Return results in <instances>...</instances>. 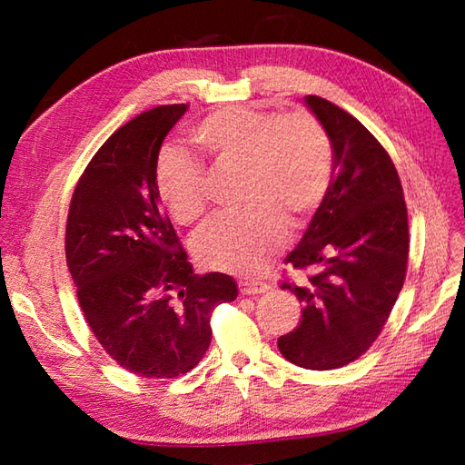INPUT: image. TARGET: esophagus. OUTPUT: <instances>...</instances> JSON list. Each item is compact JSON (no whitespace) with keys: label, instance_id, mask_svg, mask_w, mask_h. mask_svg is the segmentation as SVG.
Segmentation results:
<instances>
[{"label":"esophagus","instance_id":"obj_1","mask_svg":"<svg viewBox=\"0 0 465 465\" xmlns=\"http://www.w3.org/2000/svg\"><path fill=\"white\" fill-rule=\"evenodd\" d=\"M270 288H268V283H263V282H252V283H240V292H242V295H262V293H265L268 292Z\"/></svg>","mask_w":465,"mask_h":465}]
</instances>
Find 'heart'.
<instances>
[{
	"label": "heart",
	"mask_w": 465,
	"mask_h": 465,
	"mask_svg": "<svg viewBox=\"0 0 465 465\" xmlns=\"http://www.w3.org/2000/svg\"><path fill=\"white\" fill-rule=\"evenodd\" d=\"M193 142L220 170H242L240 197L252 210L223 215L197 235L193 252L205 268L252 275L288 242L323 202L333 172L330 135L310 112L275 114L225 105L193 127ZM155 187L175 222H200L207 210L203 165L177 147H163Z\"/></svg>",
	"instance_id": "1"
}]
</instances>
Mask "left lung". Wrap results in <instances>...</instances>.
Listing matches in <instances>:
<instances>
[{"label": "left lung", "instance_id": "8db88e82", "mask_svg": "<svg viewBox=\"0 0 465 465\" xmlns=\"http://www.w3.org/2000/svg\"><path fill=\"white\" fill-rule=\"evenodd\" d=\"M305 105L330 135L333 180L285 263L312 268L305 285L282 283L303 305L278 348L305 370H335L368 351L390 318L408 268V207L381 143L341 107L318 95Z\"/></svg>", "mask_w": 465, "mask_h": 465}]
</instances>
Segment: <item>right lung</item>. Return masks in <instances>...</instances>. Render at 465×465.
<instances>
[{
  "label": "right lung",
  "mask_w": 465,
  "mask_h": 465,
  "mask_svg": "<svg viewBox=\"0 0 465 465\" xmlns=\"http://www.w3.org/2000/svg\"><path fill=\"white\" fill-rule=\"evenodd\" d=\"M185 104L122 125L87 163L69 203L65 260L102 348L142 378H177L210 348L217 303L238 298L225 273H193L160 205L155 163Z\"/></svg>",
  "instance_id": "obj_1"
}]
</instances>
